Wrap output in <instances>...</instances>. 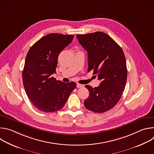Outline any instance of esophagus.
Listing matches in <instances>:
<instances>
[{"mask_svg": "<svg viewBox=\"0 0 154 154\" xmlns=\"http://www.w3.org/2000/svg\"><path fill=\"white\" fill-rule=\"evenodd\" d=\"M84 86L83 85H81V84H80V83H77V88H82V87H83Z\"/></svg>", "mask_w": 154, "mask_h": 154, "instance_id": "34e87169", "label": "esophagus"}]
</instances>
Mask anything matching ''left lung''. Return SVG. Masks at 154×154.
Masks as SVG:
<instances>
[{
    "instance_id": "obj_1",
    "label": "left lung",
    "mask_w": 154,
    "mask_h": 154,
    "mask_svg": "<svg viewBox=\"0 0 154 154\" xmlns=\"http://www.w3.org/2000/svg\"><path fill=\"white\" fill-rule=\"evenodd\" d=\"M77 38L87 51L88 72L93 70L101 81L97 87L85 86L90 94L84 105L95 113L108 111L117 104L125 89L127 69L124 52L103 32L77 35Z\"/></svg>"
}]
</instances>
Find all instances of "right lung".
<instances>
[{
  "label": "right lung",
  "instance_id": "1",
  "mask_svg": "<svg viewBox=\"0 0 154 154\" xmlns=\"http://www.w3.org/2000/svg\"><path fill=\"white\" fill-rule=\"evenodd\" d=\"M74 38L72 35L50 33L42 37L29 49L23 71L26 93L41 111L54 112L61 109L77 85L64 83L52 77L58 57Z\"/></svg>",
  "mask_w": 154,
  "mask_h": 154
}]
</instances>
